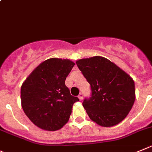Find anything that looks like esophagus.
<instances>
[{
	"instance_id": "34e87169",
	"label": "esophagus",
	"mask_w": 152,
	"mask_h": 152,
	"mask_svg": "<svg viewBox=\"0 0 152 152\" xmlns=\"http://www.w3.org/2000/svg\"><path fill=\"white\" fill-rule=\"evenodd\" d=\"M78 99H79V100H80V101L83 100V94L80 93V95H78Z\"/></svg>"
}]
</instances>
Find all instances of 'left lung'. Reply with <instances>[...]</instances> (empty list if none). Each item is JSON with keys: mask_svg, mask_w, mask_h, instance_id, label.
<instances>
[{"mask_svg": "<svg viewBox=\"0 0 152 152\" xmlns=\"http://www.w3.org/2000/svg\"><path fill=\"white\" fill-rule=\"evenodd\" d=\"M78 69L90 84L91 97L83 106L90 119L112 127L128 115L135 101V85L130 75L104 57L78 60Z\"/></svg>", "mask_w": 152, "mask_h": 152, "instance_id": "1", "label": "left lung"}]
</instances>
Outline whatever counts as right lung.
<instances>
[{"label": "right lung", "instance_id": "right-lung-1", "mask_svg": "<svg viewBox=\"0 0 152 152\" xmlns=\"http://www.w3.org/2000/svg\"><path fill=\"white\" fill-rule=\"evenodd\" d=\"M75 63L69 60L50 58L40 63L21 88V107L30 121L45 131L60 130L68 122L74 103L65 80Z\"/></svg>", "mask_w": 152, "mask_h": 152}]
</instances>
